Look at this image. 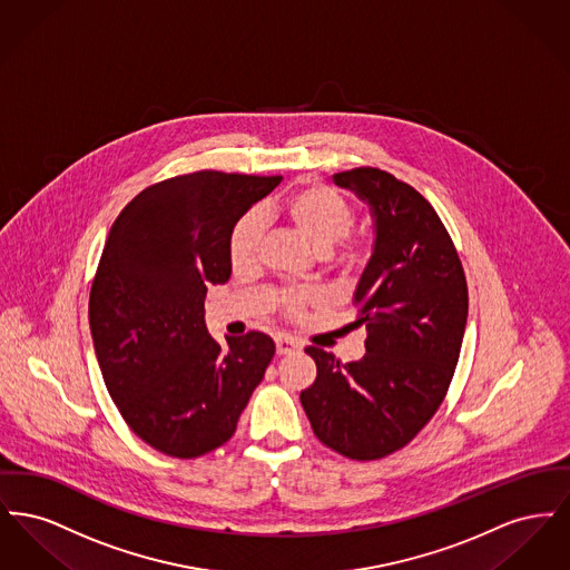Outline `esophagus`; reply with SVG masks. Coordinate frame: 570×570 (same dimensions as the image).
Instances as JSON below:
<instances>
[{
	"mask_svg": "<svg viewBox=\"0 0 570 570\" xmlns=\"http://www.w3.org/2000/svg\"><path fill=\"white\" fill-rule=\"evenodd\" d=\"M301 348V344H298L297 340H293V337H288V335H279V337H275V353L279 354H291L295 353Z\"/></svg>",
	"mask_w": 570,
	"mask_h": 570,
	"instance_id": "obj_1",
	"label": "esophagus"
}]
</instances>
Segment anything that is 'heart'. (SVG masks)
<instances>
[{"label": "heart", "instance_id": "1", "mask_svg": "<svg viewBox=\"0 0 570 570\" xmlns=\"http://www.w3.org/2000/svg\"><path fill=\"white\" fill-rule=\"evenodd\" d=\"M265 216L288 224L298 237L321 252L326 267L340 275L358 272L372 254V239L367 235L348 233L354 224L353 203L342 191L325 184L303 181L267 207ZM261 242L263 219L256 212H249L235 222L228 237V258L235 272H249L256 267ZM318 301L321 297L316 293L303 291L284 295L282 305L288 314L298 316Z\"/></svg>", "mask_w": 570, "mask_h": 570}]
</instances>
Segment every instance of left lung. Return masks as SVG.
Returning a JSON list of instances; mask_svg holds the SVG:
<instances>
[{"instance_id": "8db88e82", "label": "left lung", "mask_w": 570, "mask_h": 570, "mask_svg": "<svg viewBox=\"0 0 570 570\" xmlns=\"http://www.w3.org/2000/svg\"><path fill=\"white\" fill-rule=\"evenodd\" d=\"M333 181L374 217V252L354 291L353 325L367 328V353L344 365L307 346L316 380L301 404L328 449L380 460L406 446L442 404L460 358L468 286L442 219L412 186L372 166Z\"/></svg>"}]
</instances>
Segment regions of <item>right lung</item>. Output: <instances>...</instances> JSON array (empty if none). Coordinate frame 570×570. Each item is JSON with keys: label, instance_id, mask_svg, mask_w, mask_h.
<instances>
[{"label": "right lung", "instance_id": "obj_1", "mask_svg": "<svg viewBox=\"0 0 570 570\" xmlns=\"http://www.w3.org/2000/svg\"><path fill=\"white\" fill-rule=\"evenodd\" d=\"M282 181L198 170L154 184L110 226L89 293L94 348L115 406L140 440L194 460L224 442L272 363V337L217 344L209 284L230 277L235 222Z\"/></svg>", "mask_w": 570, "mask_h": 570}]
</instances>
